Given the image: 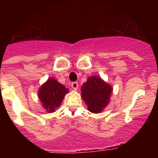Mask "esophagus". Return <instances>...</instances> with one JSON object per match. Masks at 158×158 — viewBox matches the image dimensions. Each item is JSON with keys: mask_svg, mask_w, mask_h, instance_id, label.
Listing matches in <instances>:
<instances>
[{"mask_svg": "<svg viewBox=\"0 0 158 158\" xmlns=\"http://www.w3.org/2000/svg\"><path fill=\"white\" fill-rule=\"evenodd\" d=\"M78 87H79V84L77 82H74L72 83V88L73 89H77Z\"/></svg>", "mask_w": 158, "mask_h": 158, "instance_id": "1", "label": "esophagus"}]
</instances>
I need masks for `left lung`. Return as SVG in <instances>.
Instances as JSON below:
<instances>
[{
  "instance_id": "1",
  "label": "left lung",
  "mask_w": 158,
  "mask_h": 158,
  "mask_svg": "<svg viewBox=\"0 0 158 158\" xmlns=\"http://www.w3.org/2000/svg\"><path fill=\"white\" fill-rule=\"evenodd\" d=\"M112 87L96 76H89L81 88V96L92 113H100L110 102Z\"/></svg>"
}]
</instances>
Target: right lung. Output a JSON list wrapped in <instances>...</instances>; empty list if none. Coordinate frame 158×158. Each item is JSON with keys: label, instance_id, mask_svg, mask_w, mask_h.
Instances as JSON below:
<instances>
[{"label": "right lung", "instance_id": "obj_1", "mask_svg": "<svg viewBox=\"0 0 158 158\" xmlns=\"http://www.w3.org/2000/svg\"><path fill=\"white\" fill-rule=\"evenodd\" d=\"M69 89L54 78H49L38 90V98L46 111L54 112L61 105Z\"/></svg>", "mask_w": 158, "mask_h": 158}]
</instances>
